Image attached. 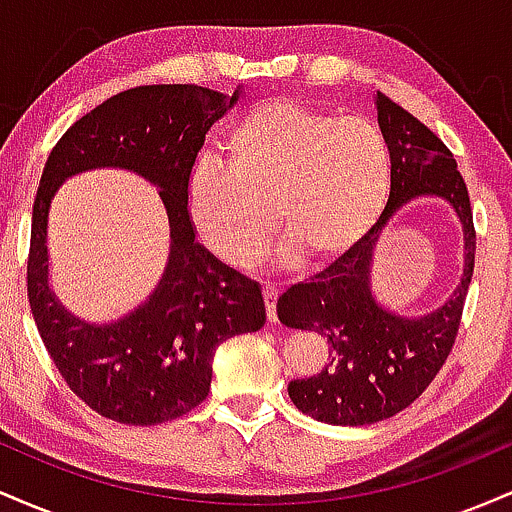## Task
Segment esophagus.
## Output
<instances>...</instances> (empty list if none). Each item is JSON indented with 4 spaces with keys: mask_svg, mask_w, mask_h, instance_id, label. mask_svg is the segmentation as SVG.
<instances>
[{
    "mask_svg": "<svg viewBox=\"0 0 512 512\" xmlns=\"http://www.w3.org/2000/svg\"><path fill=\"white\" fill-rule=\"evenodd\" d=\"M262 293H264V308H267L269 322H276V298H279V289L267 281V284L262 286Z\"/></svg>",
    "mask_w": 512,
    "mask_h": 512,
    "instance_id": "obj_1",
    "label": "esophagus"
}]
</instances>
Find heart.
<instances>
[{
	"instance_id": "b5f03b06",
	"label": "heart",
	"mask_w": 512,
	"mask_h": 512,
	"mask_svg": "<svg viewBox=\"0 0 512 512\" xmlns=\"http://www.w3.org/2000/svg\"><path fill=\"white\" fill-rule=\"evenodd\" d=\"M223 163L204 158L187 214L223 262L248 267L276 228L279 262L327 264L368 233L390 195V151L373 122L293 101L257 105L226 132Z\"/></svg>"
}]
</instances>
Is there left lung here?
I'll list each match as a JSON object with an SVG mask.
<instances>
[{
    "instance_id": "8db88e82",
    "label": "left lung",
    "mask_w": 512,
    "mask_h": 512,
    "mask_svg": "<svg viewBox=\"0 0 512 512\" xmlns=\"http://www.w3.org/2000/svg\"><path fill=\"white\" fill-rule=\"evenodd\" d=\"M375 113L390 151V199L378 223L337 262L281 293L276 315L286 327L322 334L330 358L320 373L291 380L289 397L303 414L332 426H366L407 409L443 368L474 272L472 207L452 154L436 134L390 98L375 96ZM443 198L463 226L465 264L449 301L424 316H399L374 298L377 240L407 203Z\"/></svg>"
}]
</instances>
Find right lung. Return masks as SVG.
<instances>
[{"instance_id": "1", "label": "right lung", "mask_w": 512, "mask_h": 512, "mask_svg": "<svg viewBox=\"0 0 512 512\" xmlns=\"http://www.w3.org/2000/svg\"><path fill=\"white\" fill-rule=\"evenodd\" d=\"M243 96L195 84L137 86L76 120L55 144L33 204L28 303L45 349L76 397L129 426H156L202 404L216 346L267 322L262 289L197 243L187 185L209 127ZM120 167L159 190L171 228L169 262L150 298L110 323H88L49 286L47 219L62 181Z\"/></svg>"}]
</instances>
